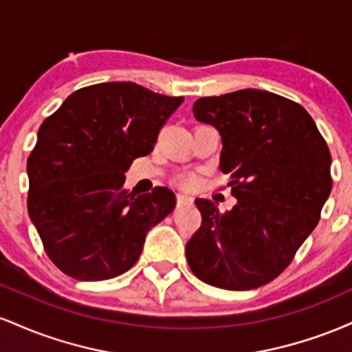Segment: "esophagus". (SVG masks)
<instances>
[{"mask_svg": "<svg viewBox=\"0 0 352 352\" xmlns=\"http://www.w3.org/2000/svg\"><path fill=\"white\" fill-rule=\"evenodd\" d=\"M187 204H190V197L179 195V199H177V205H179V207H184V205H187Z\"/></svg>", "mask_w": 352, "mask_h": 352, "instance_id": "1", "label": "esophagus"}]
</instances>
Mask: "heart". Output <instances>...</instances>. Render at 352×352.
I'll return each mask as SVG.
<instances>
[{"mask_svg": "<svg viewBox=\"0 0 352 352\" xmlns=\"http://www.w3.org/2000/svg\"><path fill=\"white\" fill-rule=\"evenodd\" d=\"M187 182H188V184H192V182H193V179H188Z\"/></svg>", "mask_w": 352, "mask_h": 352, "instance_id": "heart-1", "label": "heart"}]
</instances>
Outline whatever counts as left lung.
<instances>
[{
	"label": "left lung",
	"mask_w": 352,
	"mask_h": 352,
	"mask_svg": "<svg viewBox=\"0 0 352 352\" xmlns=\"http://www.w3.org/2000/svg\"><path fill=\"white\" fill-rule=\"evenodd\" d=\"M193 116L221 137L220 170L236 204L221 213L195 200L201 225L187 261L207 285L254 289L285 272L318 225L333 187L329 148L300 104L260 89L201 98Z\"/></svg>",
	"instance_id": "1"
}]
</instances>
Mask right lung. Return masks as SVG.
<instances>
[{
  "instance_id": "1",
  "label": "right lung",
  "mask_w": 352,
  "mask_h": 352,
  "mask_svg": "<svg viewBox=\"0 0 352 352\" xmlns=\"http://www.w3.org/2000/svg\"><path fill=\"white\" fill-rule=\"evenodd\" d=\"M182 102L135 82H102L72 92L41 124L28 159V212L60 272L102 281L135 265L148 230L175 207V193H129L125 172L152 152Z\"/></svg>"
}]
</instances>
